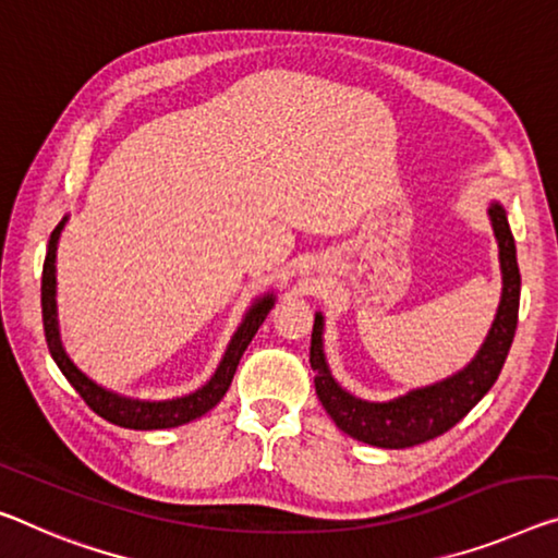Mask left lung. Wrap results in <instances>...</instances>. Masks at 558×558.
Returning <instances> with one entry per match:
<instances>
[{"instance_id": "left-lung-1", "label": "left lung", "mask_w": 558, "mask_h": 558, "mask_svg": "<svg viewBox=\"0 0 558 558\" xmlns=\"http://www.w3.org/2000/svg\"><path fill=\"white\" fill-rule=\"evenodd\" d=\"M496 242H499V259L504 274L501 304L492 324V331L484 341L474 362L451 379L434 384V387L409 391L387 404H374L351 397L331 379L322 349V314H316L312 347H308V364L314 368V387L322 407L333 418L341 432L354 439L381 449H407L436 439L459 424L484 393L499 379L501 366L507 362L513 333L519 322V294L521 274L517 264V246L507 221V211L499 204L488 207Z\"/></svg>"}]
</instances>
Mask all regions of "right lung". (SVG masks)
Listing matches in <instances>:
<instances>
[{"label": "right lung", "instance_id": "1", "mask_svg": "<svg viewBox=\"0 0 558 558\" xmlns=\"http://www.w3.org/2000/svg\"><path fill=\"white\" fill-rule=\"evenodd\" d=\"M62 227L64 221H59V227L51 231L45 269H41V322H45V339H47L51 359H54L57 366L62 368L66 381L80 391L84 404H87L94 414H99L111 424L124 426V428H140V432L182 426L186 422L199 418L202 414H207L211 407H217L221 397L227 393V389L231 387L239 359H242L246 347H250V341L254 339L256 329L262 327V322L267 319L269 308L274 306V296H264L262 302H256L250 308V314L244 316L242 327L236 329L234 339H231V344L227 349L225 359H221L217 374H214L209 384H204L202 389H196L194 393H190V397L171 399V401H136V399L117 397V393L101 389L92 379H87V376H84L80 368L70 362V356L64 354L62 344H59L57 304H54V284H57L54 262H57V242H59V234H62Z\"/></svg>", "mask_w": 558, "mask_h": 558}]
</instances>
